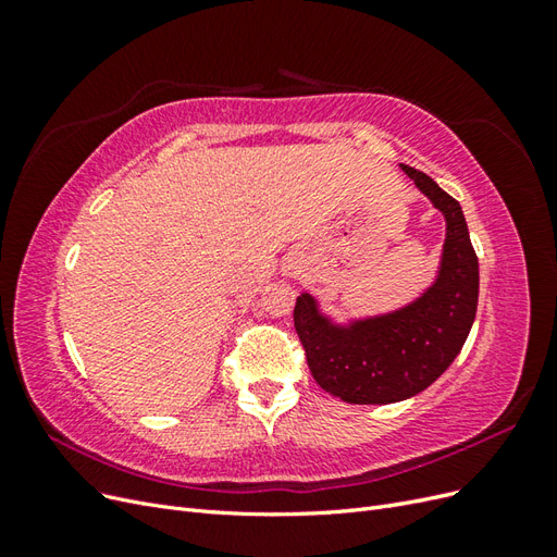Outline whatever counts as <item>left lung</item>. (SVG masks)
Instances as JSON below:
<instances>
[{
	"label": "left lung",
	"mask_w": 557,
	"mask_h": 557,
	"mask_svg": "<svg viewBox=\"0 0 557 557\" xmlns=\"http://www.w3.org/2000/svg\"><path fill=\"white\" fill-rule=\"evenodd\" d=\"M401 170L446 218L440 276L409 307L334 325L301 293L293 311L315 383L348 404H393L423 393L458 358L479 305V258L458 201L428 174Z\"/></svg>",
	"instance_id": "1"
}]
</instances>
